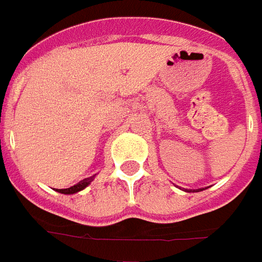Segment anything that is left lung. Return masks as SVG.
Returning <instances> with one entry per match:
<instances>
[{"label":"left lung","mask_w":262,"mask_h":262,"mask_svg":"<svg viewBox=\"0 0 262 262\" xmlns=\"http://www.w3.org/2000/svg\"><path fill=\"white\" fill-rule=\"evenodd\" d=\"M185 192H199V190H203V189H196V190H192V189H183Z\"/></svg>","instance_id":"8db88e82"}]
</instances>
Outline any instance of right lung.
I'll return each instance as SVG.
<instances>
[{
    "mask_svg": "<svg viewBox=\"0 0 262 262\" xmlns=\"http://www.w3.org/2000/svg\"><path fill=\"white\" fill-rule=\"evenodd\" d=\"M94 176L93 175L90 176V178H86V179H83V181H80L79 183H76L75 186L72 187H68V189H57V192L59 193H63V194H73V193H77V192H80V190H83V189H86L90 183L93 182V179H94Z\"/></svg>",
    "mask_w": 262,
    "mask_h": 262,
    "instance_id": "right-lung-1",
    "label": "right lung"
}]
</instances>
